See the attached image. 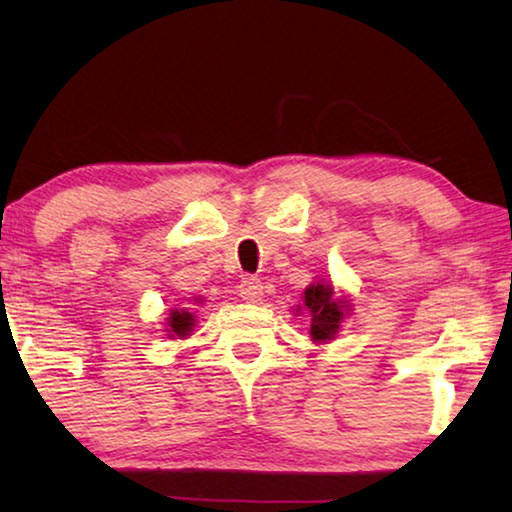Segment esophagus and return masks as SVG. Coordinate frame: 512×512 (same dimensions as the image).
Instances as JSON below:
<instances>
[{"label": "esophagus", "mask_w": 512, "mask_h": 512, "mask_svg": "<svg viewBox=\"0 0 512 512\" xmlns=\"http://www.w3.org/2000/svg\"><path fill=\"white\" fill-rule=\"evenodd\" d=\"M262 293H264V284H262V280H259V277L246 275L244 280L239 282V296L244 298L246 302L262 300Z\"/></svg>", "instance_id": "34e87169"}]
</instances>
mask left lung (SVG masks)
I'll list each match as a JSON object with an SVG mask.
<instances>
[{
  "label": "left lung",
  "mask_w": 512,
  "mask_h": 512,
  "mask_svg": "<svg viewBox=\"0 0 512 512\" xmlns=\"http://www.w3.org/2000/svg\"><path fill=\"white\" fill-rule=\"evenodd\" d=\"M348 307V300L334 298V289L329 284H311L305 291V309L311 314V339H334Z\"/></svg>",
  "instance_id": "obj_1"
}]
</instances>
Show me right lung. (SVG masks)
I'll return each instance as SVG.
<instances>
[{
  "instance_id": "1",
  "label": "right lung",
  "mask_w": 512,
  "mask_h": 512,
  "mask_svg": "<svg viewBox=\"0 0 512 512\" xmlns=\"http://www.w3.org/2000/svg\"><path fill=\"white\" fill-rule=\"evenodd\" d=\"M194 325V316L189 311H171L169 314V327L173 334L178 336H187V332H192Z\"/></svg>"
}]
</instances>
